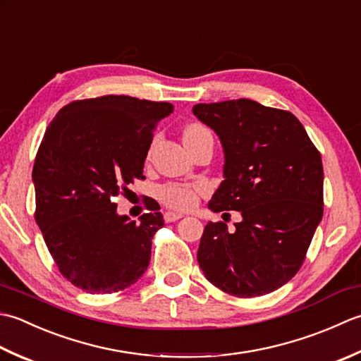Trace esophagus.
<instances>
[{
  "mask_svg": "<svg viewBox=\"0 0 361 361\" xmlns=\"http://www.w3.org/2000/svg\"><path fill=\"white\" fill-rule=\"evenodd\" d=\"M182 216H183L182 213H176V212H165L164 219H165V223H174V221H178V219H180Z\"/></svg>",
  "mask_w": 361,
  "mask_h": 361,
  "instance_id": "obj_1",
  "label": "esophagus"
}]
</instances>
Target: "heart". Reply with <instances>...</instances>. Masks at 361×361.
<instances>
[{"label":"heart","mask_w":361,"mask_h":361,"mask_svg":"<svg viewBox=\"0 0 361 361\" xmlns=\"http://www.w3.org/2000/svg\"><path fill=\"white\" fill-rule=\"evenodd\" d=\"M196 130H205L202 126H190L185 134ZM205 191L204 185H190V183H179V182H170L165 183L159 188V197L168 207L174 210H190L193 209L200 200V195Z\"/></svg>","instance_id":"obj_1"}]
</instances>
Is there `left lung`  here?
Wrapping results in <instances>:
<instances>
[{
    "instance_id": "obj_1",
    "label": "left lung",
    "mask_w": 361,
    "mask_h": 361,
    "mask_svg": "<svg viewBox=\"0 0 361 361\" xmlns=\"http://www.w3.org/2000/svg\"><path fill=\"white\" fill-rule=\"evenodd\" d=\"M193 114L224 149V180L209 209L237 210L243 218L233 232L221 221L205 226L197 262L224 293L263 296L300 269L321 223V154L286 110L241 98L196 104Z\"/></svg>"
}]
</instances>
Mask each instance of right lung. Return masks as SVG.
Returning <instances> with one entry per match:
<instances>
[{
  "mask_svg": "<svg viewBox=\"0 0 361 361\" xmlns=\"http://www.w3.org/2000/svg\"><path fill=\"white\" fill-rule=\"evenodd\" d=\"M170 102L124 94L73 101L59 110L37 151L35 221L61 274L90 294L134 285L164 227L154 204L140 221L116 213L115 197L137 179Z\"/></svg>",
  "mask_w": 361,
  "mask_h": 361,
  "instance_id": "right-lung-1",
  "label": "right lung"
}]
</instances>
